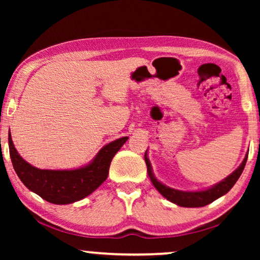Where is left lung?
Wrapping results in <instances>:
<instances>
[{"label": "left lung", "instance_id": "1", "mask_svg": "<svg viewBox=\"0 0 260 260\" xmlns=\"http://www.w3.org/2000/svg\"><path fill=\"white\" fill-rule=\"evenodd\" d=\"M147 151L144 153V160H146L148 174L152 184L166 200H169L170 202H172V203L177 204L179 206H183V208H202V206H205L210 203H212L213 201L218 200L219 197L225 195V193H227L231 190L233 186L236 183L237 180H239L240 175L244 170L246 159H248V152H246L243 161L241 162V165L237 167L234 172L228 175L227 178H225L220 182L215 183L213 186H211L206 189L188 191V190H179V189L171 188L169 186H166V184L161 183L160 181H158L157 178L155 177V174L152 172V166H151L150 160H149L148 158Z\"/></svg>", "mask_w": 260, "mask_h": 260}]
</instances>
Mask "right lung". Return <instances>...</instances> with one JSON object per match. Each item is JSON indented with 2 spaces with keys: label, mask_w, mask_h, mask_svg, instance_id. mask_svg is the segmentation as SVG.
<instances>
[{
  "label": "right lung",
  "mask_w": 260,
  "mask_h": 260,
  "mask_svg": "<svg viewBox=\"0 0 260 260\" xmlns=\"http://www.w3.org/2000/svg\"><path fill=\"white\" fill-rule=\"evenodd\" d=\"M9 150L17 175L30 191L52 204H71L95 191L108 178L112 158L128 140V136L108 143L93 160L73 170H41L21 157L9 132Z\"/></svg>",
  "instance_id": "1"
}]
</instances>
